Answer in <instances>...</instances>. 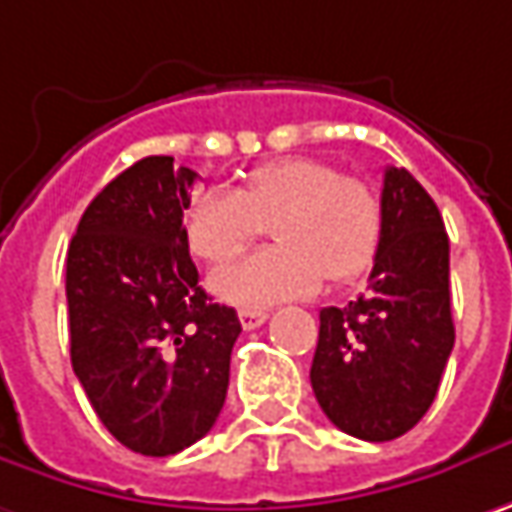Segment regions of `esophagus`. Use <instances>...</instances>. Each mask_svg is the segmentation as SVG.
I'll use <instances>...</instances> for the list:
<instances>
[{
	"label": "esophagus",
	"mask_w": 512,
	"mask_h": 512,
	"mask_svg": "<svg viewBox=\"0 0 512 512\" xmlns=\"http://www.w3.org/2000/svg\"><path fill=\"white\" fill-rule=\"evenodd\" d=\"M266 318H269V310H263V307H243V310H240V324H243V330H255V327H260Z\"/></svg>",
	"instance_id": "obj_1"
}]
</instances>
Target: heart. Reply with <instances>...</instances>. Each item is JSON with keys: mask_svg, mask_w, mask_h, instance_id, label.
<instances>
[{"mask_svg": "<svg viewBox=\"0 0 512 512\" xmlns=\"http://www.w3.org/2000/svg\"><path fill=\"white\" fill-rule=\"evenodd\" d=\"M275 246L220 269L214 289L237 304L316 292L324 275L345 284L368 269L382 234L376 191L318 159H278L255 167L243 191L208 188L188 202L185 234L208 263L240 255L263 231Z\"/></svg>", "mask_w": 512, "mask_h": 512, "instance_id": "heart-1", "label": "heart"}]
</instances>
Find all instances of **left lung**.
Here are the masks:
<instances>
[{
  "mask_svg": "<svg viewBox=\"0 0 512 512\" xmlns=\"http://www.w3.org/2000/svg\"><path fill=\"white\" fill-rule=\"evenodd\" d=\"M310 382L321 411L359 440H394L435 403L455 347L449 237L435 199L388 167L368 292L324 307Z\"/></svg>",
  "mask_w": 512,
  "mask_h": 512,
  "instance_id": "left-lung-1",
  "label": "left lung"
}]
</instances>
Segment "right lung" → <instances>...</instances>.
<instances>
[{"instance_id": "obj_1", "label": "right lung", "mask_w": 512, "mask_h": 512, "mask_svg": "<svg viewBox=\"0 0 512 512\" xmlns=\"http://www.w3.org/2000/svg\"><path fill=\"white\" fill-rule=\"evenodd\" d=\"M194 170L147 156L89 202L66 257L72 368L109 435L167 458L217 423L240 318L199 286Z\"/></svg>"}]
</instances>
